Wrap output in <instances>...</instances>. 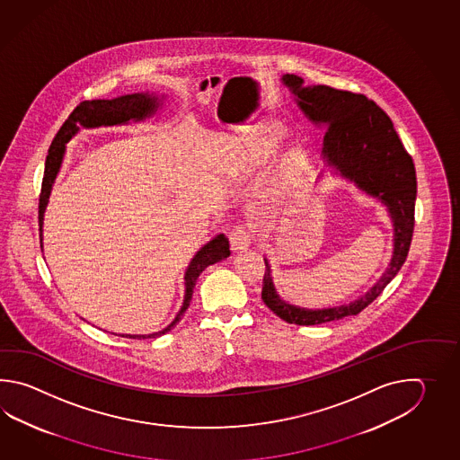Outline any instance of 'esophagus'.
Returning <instances> with one entry per match:
<instances>
[{
    "instance_id": "esophagus-1",
    "label": "esophagus",
    "mask_w": 460,
    "mask_h": 460,
    "mask_svg": "<svg viewBox=\"0 0 460 460\" xmlns=\"http://www.w3.org/2000/svg\"><path fill=\"white\" fill-rule=\"evenodd\" d=\"M230 244L234 252L246 250L252 244V234L246 226H236L230 234Z\"/></svg>"
}]
</instances>
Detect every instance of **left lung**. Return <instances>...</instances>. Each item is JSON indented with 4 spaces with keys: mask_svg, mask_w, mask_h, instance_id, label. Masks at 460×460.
<instances>
[{
    "mask_svg": "<svg viewBox=\"0 0 460 460\" xmlns=\"http://www.w3.org/2000/svg\"><path fill=\"white\" fill-rule=\"evenodd\" d=\"M283 82L304 115L325 128L323 156L327 164L385 204L394 230V248L386 271L367 293L343 305L305 309L286 303L276 293L271 266L264 260L263 303L286 323L317 325L362 313L400 271L414 230L416 171L390 117L373 100L327 85L304 87L303 78L293 74L283 75Z\"/></svg>",
    "mask_w": 460,
    "mask_h": 460,
    "instance_id": "1",
    "label": "left lung"
}]
</instances>
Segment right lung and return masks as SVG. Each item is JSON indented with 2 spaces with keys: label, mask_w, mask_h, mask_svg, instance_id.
Masks as SVG:
<instances>
[{
  "label": "right lung",
  "mask_w": 460,
  "mask_h": 460,
  "mask_svg": "<svg viewBox=\"0 0 460 460\" xmlns=\"http://www.w3.org/2000/svg\"><path fill=\"white\" fill-rule=\"evenodd\" d=\"M161 107V102L156 95L149 93H131V95H123V97L113 98V100H85L82 102L77 108L70 113L69 118L64 121L60 127L56 137L52 139V145L49 147V153L46 157V169H44V179H42V187H40V240H42V220H44V210L49 202L50 190L54 186L56 176L59 172L64 153H66V143L70 137H74L78 131V125L85 128L97 127H113V125H125L129 119L133 121H141L145 118L155 115L157 108ZM230 256V243L226 234H217L208 243L204 244L196 256L190 260L187 266L186 276V294H184V303L181 311L177 313L176 319L167 325L166 329L159 332L149 333V335H129V333H121L119 337L127 339H156L163 333L169 332L176 325L182 315L186 313L189 304L192 301V293L196 288L197 278L210 264L218 263Z\"/></svg>",
  "instance_id": "obj_1"
}]
</instances>
